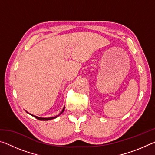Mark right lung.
<instances>
[{
	"mask_svg": "<svg viewBox=\"0 0 155 155\" xmlns=\"http://www.w3.org/2000/svg\"><path fill=\"white\" fill-rule=\"evenodd\" d=\"M64 109H65V107L64 109H63V110H62V111L60 113V114H59V115H56V116H54V117H38V116H35V115H33V117H35V118H37L38 120H52V119H54V118H56V117H57L59 116V115H61L63 112L64 111Z\"/></svg>",
	"mask_w": 155,
	"mask_h": 155,
	"instance_id": "obj_1",
	"label": "right lung"
}]
</instances>
